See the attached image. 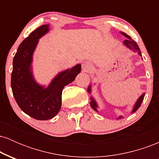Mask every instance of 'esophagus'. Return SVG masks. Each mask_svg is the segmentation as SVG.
<instances>
[{"label": "esophagus", "instance_id": "34e87169", "mask_svg": "<svg viewBox=\"0 0 159 159\" xmlns=\"http://www.w3.org/2000/svg\"><path fill=\"white\" fill-rule=\"evenodd\" d=\"M82 68L84 71H88L89 69H90V65L88 63H87V62H85V63H83V65H82Z\"/></svg>", "mask_w": 159, "mask_h": 159}]
</instances>
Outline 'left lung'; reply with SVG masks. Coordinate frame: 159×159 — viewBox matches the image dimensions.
Instances as JSON below:
<instances>
[{
  "label": "left lung",
  "mask_w": 159,
  "mask_h": 159,
  "mask_svg": "<svg viewBox=\"0 0 159 159\" xmlns=\"http://www.w3.org/2000/svg\"><path fill=\"white\" fill-rule=\"evenodd\" d=\"M122 34L125 36V37H127V39L123 42L124 44L126 45L128 48H129L130 49H133V51H134V52L138 53V54H139L140 56H142L141 55V52H140V50L139 47H138V44H137L136 42L134 41V40H133L132 38H131V36H128L127 34H124V33H122ZM87 90H88L89 92H90V86L88 87ZM143 97H144V94L142 95V96H140V97L138 98V101H137V102L135 104V106L134 107V109H133L132 112H134V111L138 110V108H139V107L140 106V105H141L142 102H143ZM90 99H91V102H90L91 107H92V108L93 109V110H95L96 111H97V110H96V107H97V105H96V102L94 101V99L93 98H91ZM119 118H122V116H120Z\"/></svg>",
  "instance_id": "8db88e82"
}]
</instances>
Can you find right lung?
<instances>
[{"mask_svg": "<svg viewBox=\"0 0 159 159\" xmlns=\"http://www.w3.org/2000/svg\"><path fill=\"white\" fill-rule=\"evenodd\" d=\"M48 30V25H42L23 40L13 58L11 75V87L18 105L25 114L39 120L52 119L57 114L63 87L81 72L80 64L62 72L45 89L36 83L30 72L32 55L38 39Z\"/></svg>", "mask_w": 159, "mask_h": 159, "instance_id": "1", "label": "right lung"}]
</instances>
